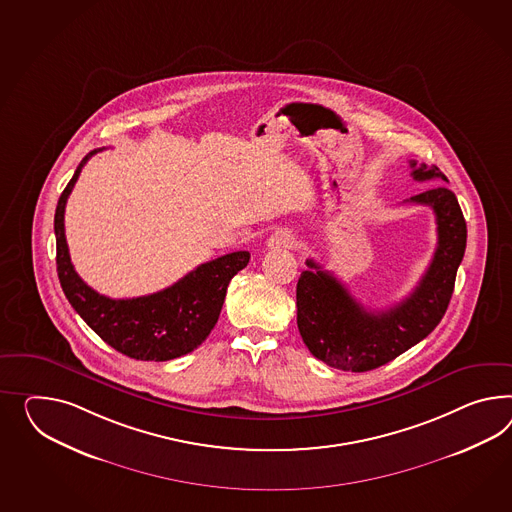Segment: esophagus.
<instances>
[{
  "label": "esophagus",
  "mask_w": 512,
  "mask_h": 512,
  "mask_svg": "<svg viewBox=\"0 0 512 512\" xmlns=\"http://www.w3.org/2000/svg\"><path fill=\"white\" fill-rule=\"evenodd\" d=\"M267 245L271 249H293L297 245V236L291 230H276L275 234L269 237Z\"/></svg>",
  "instance_id": "obj_1"
}]
</instances>
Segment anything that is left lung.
Returning a JSON list of instances; mask_svg holds the SVG:
<instances>
[{"mask_svg":"<svg viewBox=\"0 0 512 512\" xmlns=\"http://www.w3.org/2000/svg\"><path fill=\"white\" fill-rule=\"evenodd\" d=\"M418 182L444 180L438 167L410 161ZM407 202L431 206L438 245L429 269L405 301L382 312L366 310L349 289L314 260L297 282V327L315 358L341 371L362 373L392 362L433 332L446 314L466 250V221L459 200L438 185Z\"/></svg>","mask_w":512,"mask_h":512,"instance_id":"obj_1","label":"left lung"}]
</instances>
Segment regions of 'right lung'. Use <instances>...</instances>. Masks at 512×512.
<instances>
[{
	"label": "right lung",
	"mask_w": 512,
	"mask_h": 512,
	"mask_svg": "<svg viewBox=\"0 0 512 512\" xmlns=\"http://www.w3.org/2000/svg\"><path fill=\"white\" fill-rule=\"evenodd\" d=\"M100 150H92L83 158L57 202L53 228L61 288L81 319L118 353L154 362L184 356L210 336L221 314L228 284L247 267L250 254L247 250H237L202 263L171 288L145 297L109 299L89 288L70 262L65 206L83 165Z\"/></svg>",
	"instance_id": "obj_1"
}]
</instances>
